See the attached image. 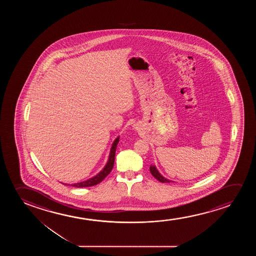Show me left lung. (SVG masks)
Wrapping results in <instances>:
<instances>
[{"label": "left lung", "mask_w": 256, "mask_h": 256, "mask_svg": "<svg viewBox=\"0 0 256 256\" xmlns=\"http://www.w3.org/2000/svg\"><path fill=\"white\" fill-rule=\"evenodd\" d=\"M151 174L154 176V178L158 179L159 182H173L172 180H168V179L165 178L164 176H162L161 175V173L158 172V168L154 166V165H150V168Z\"/></svg>", "instance_id": "obj_1"}]
</instances>
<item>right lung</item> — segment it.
<instances>
[{"mask_svg":"<svg viewBox=\"0 0 256 256\" xmlns=\"http://www.w3.org/2000/svg\"><path fill=\"white\" fill-rule=\"evenodd\" d=\"M120 136L117 137L116 140H114L112 144V147L110 150V153H109L108 160L106 164L104 166V168H102L100 172H98L97 175L92 176L91 178L88 179L83 182H77V184H70V186L74 187H77V188H83V187H90V186H96L100 182H102L103 179L105 178L106 176L108 175L109 173L112 170V167H114V158H116V148H117V144L119 142ZM66 186H70V184H64Z\"/></svg>","mask_w":256,"mask_h":256,"instance_id":"1","label":"right lung"}]
</instances>
